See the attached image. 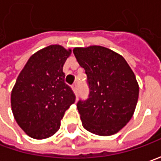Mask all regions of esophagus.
<instances>
[{"instance_id": "obj_1", "label": "esophagus", "mask_w": 161, "mask_h": 161, "mask_svg": "<svg viewBox=\"0 0 161 161\" xmlns=\"http://www.w3.org/2000/svg\"><path fill=\"white\" fill-rule=\"evenodd\" d=\"M71 87H72V90H73V92H74V93L76 95V94H77V92H78V91H77V85H76V84H74V85L71 86Z\"/></svg>"}]
</instances>
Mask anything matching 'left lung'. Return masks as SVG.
Returning a JSON list of instances; mask_svg holds the SVG:
<instances>
[{"label":"left lung","mask_w":161,"mask_h":161,"mask_svg":"<svg viewBox=\"0 0 161 161\" xmlns=\"http://www.w3.org/2000/svg\"><path fill=\"white\" fill-rule=\"evenodd\" d=\"M77 62L86 70L89 96L77 102L83 126L98 136H112L135 112L139 86L121 55L103 46L75 48Z\"/></svg>","instance_id":"obj_1"}]
</instances>
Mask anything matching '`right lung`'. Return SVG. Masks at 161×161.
I'll return each instance as SVG.
<instances>
[{
    "label": "right lung",
    "mask_w": 161,
    "mask_h": 161,
    "mask_svg": "<svg viewBox=\"0 0 161 161\" xmlns=\"http://www.w3.org/2000/svg\"><path fill=\"white\" fill-rule=\"evenodd\" d=\"M71 50L55 44L33 54L21 70L11 92L14 118L27 136L45 139L60 127L65 111L75 101L65 83L63 65Z\"/></svg>",
    "instance_id": "1"
}]
</instances>
